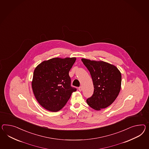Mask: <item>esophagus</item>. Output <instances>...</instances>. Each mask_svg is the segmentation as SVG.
Wrapping results in <instances>:
<instances>
[{"mask_svg": "<svg viewBox=\"0 0 149 149\" xmlns=\"http://www.w3.org/2000/svg\"><path fill=\"white\" fill-rule=\"evenodd\" d=\"M78 90H79V91H82V90H83V88H82V86H80V87H79V88H78Z\"/></svg>", "mask_w": 149, "mask_h": 149, "instance_id": "esophagus-1", "label": "esophagus"}]
</instances>
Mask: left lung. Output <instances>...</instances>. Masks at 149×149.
<instances>
[{
	"instance_id": "1",
	"label": "left lung",
	"mask_w": 149,
	"mask_h": 149,
	"mask_svg": "<svg viewBox=\"0 0 149 149\" xmlns=\"http://www.w3.org/2000/svg\"><path fill=\"white\" fill-rule=\"evenodd\" d=\"M81 61L90 73L94 86L93 94L86 102L95 110L107 108L115 101L120 91L121 73L115 65L105 61L84 58Z\"/></svg>"
}]
</instances>
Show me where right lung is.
<instances>
[{
	"label": "right lung",
	"instance_id": "add662e5",
	"mask_svg": "<svg viewBox=\"0 0 149 149\" xmlns=\"http://www.w3.org/2000/svg\"><path fill=\"white\" fill-rule=\"evenodd\" d=\"M76 58H54L34 69L32 88L39 104L51 112L61 110L76 88L71 86L69 72Z\"/></svg>",
	"mask_w": 149,
	"mask_h": 149
}]
</instances>
